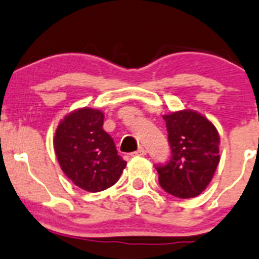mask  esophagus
I'll return each mask as SVG.
<instances>
[{
  "label": "esophagus",
  "mask_w": 259,
  "mask_h": 259,
  "mask_svg": "<svg viewBox=\"0 0 259 259\" xmlns=\"http://www.w3.org/2000/svg\"><path fill=\"white\" fill-rule=\"evenodd\" d=\"M146 154H148V151H146V149L139 148L137 151L132 152V156H145Z\"/></svg>",
  "instance_id": "obj_1"
}]
</instances>
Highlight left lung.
<instances>
[{"label": "left lung", "mask_w": 259, "mask_h": 259, "mask_svg": "<svg viewBox=\"0 0 259 259\" xmlns=\"http://www.w3.org/2000/svg\"><path fill=\"white\" fill-rule=\"evenodd\" d=\"M162 118L171 159L155 166L160 186L175 197H195L208 186L220 162L219 133L208 119L190 109Z\"/></svg>", "instance_id": "8db88e82"}]
</instances>
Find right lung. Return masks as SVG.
<instances>
[{"instance_id": "add662e5", "label": "right lung", "mask_w": 259, "mask_h": 259, "mask_svg": "<svg viewBox=\"0 0 259 259\" xmlns=\"http://www.w3.org/2000/svg\"><path fill=\"white\" fill-rule=\"evenodd\" d=\"M104 114L92 108L72 111L59 122L54 135V151L61 168L73 184L89 192L113 186L126 161L103 130Z\"/></svg>"}]
</instances>
